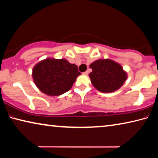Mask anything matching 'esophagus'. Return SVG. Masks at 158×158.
I'll use <instances>...</instances> for the list:
<instances>
[{
	"label": "esophagus",
	"mask_w": 158,
	"mask_h": 158,
	"mask_svg": "<svg viewBox=\"0 0 158 158\" xmlns=\"http://www.w3.org/2000/svg\"><path fill=\"white\" fill-rule=\"evenodd\" d=\"M89 74V72H88V71H86V72H84V73H83V74H84V75H87Z\"/></svg>",
	"instance_id": "esophagus-1"
}]
</instances>
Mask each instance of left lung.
Here are the masks:
<instances>
[{"instance_id":"obj_1","label":"left lung","mask_w":158,"mask_h":158,"mask_svg":"<svg viewBox=\"0 0 158 158\" xmlns=\"http://www.w3.org/2000/svg\"><path fill=\"white\" fill-rule=\"evenodd\" d=\"M91 82L95 88L102 93L118 90L127 79V74L119 63L110 59H99L89 65Z\"/></svg>"}]
</instances>
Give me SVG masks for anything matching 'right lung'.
<instances>
[{
    "instance_id": "right-lung-1",
    "label": "right lung",
    "mask_w": 158,
    "mask_h": 158,
    "mask_svg": "<svg viewBox=\"0 0 158 158\" xmlns=\"http://www.w3.org/2000/svg\"><path fill=\"white\" fill-rule=\"evenodd\" d=\"M80 74L76 64L69 63L65 59L46 58L38 62L32 70L36 86L51 96L68 91Z\"/></svg>"
}]
</instances>
